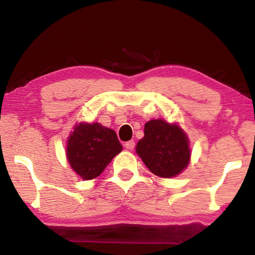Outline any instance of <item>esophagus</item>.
Here are the masks:
<instances>
[{"instance_id":"esophagus-1","label":"esophagus","mask_w":255,"mask_h":255,"mask_svg":"<svg viewBox=\"0 0 255 255\" xmlns=\"http://www.w3.org/2000/svg\"><path fill=\"white\" fill-rule=\"evenodd\" d=\"M125 148L127 149H130V151H132V149L134 148V146H135V144H134V141L133 140H130V141H127L125 142Z\"/></svg>"}]
</instances>
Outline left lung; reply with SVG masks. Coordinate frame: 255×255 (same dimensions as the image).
<instances>
[{
    "instance_id": "left-lung-1",
    "label": "left lung",
    "mask_w": 255,
    "mask_h": 255,
    "mask_svg": "<svg viewBox=\"0 0 255 255\" xmlns=\"http://www.w3.org/2000/svg\"><path fill=\"white\" fill-rule=\"evenodd\" d=\"M135 152L154 175L165 179L182 173L191 155L186 132L176 123L160 118L145 124L144 137L137 142Z\"/></svg>"
}]
</instances>
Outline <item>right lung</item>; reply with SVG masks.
<instances>
[{"label":"right lung","mask_w":255,"mask_h":255,"mask_svg":"<svg viewBox=\"0 0 255 255\" xmlns=\"http://www.w3.org/2000/svg\"><path fill=\"white\" fill-rule=\"evenodd\" d=\"M123 146L116 132L100 123L75 124L66 146V158L83 180H93L106 169Z\"/></svg>","instance_id":"right-lung-1"}]
</instances>
